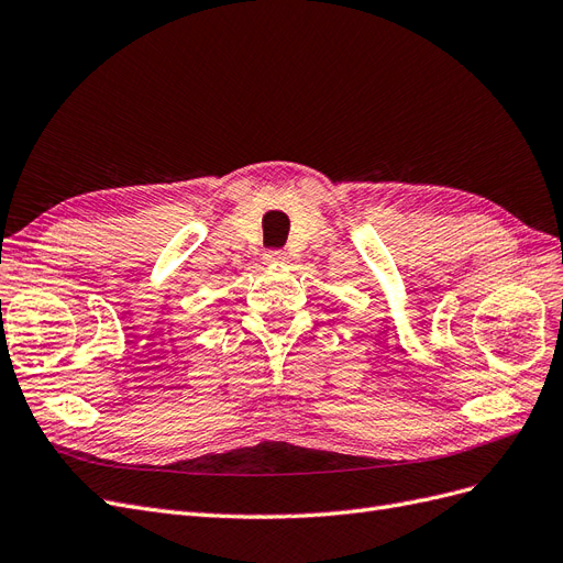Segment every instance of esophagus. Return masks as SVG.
I'll list each match as a JSON object with an SVG mask.
<instances>
[{
	"label": "esophagus",
	"mask_w": 563,
	"mask_h": 563,
	"mask_svg": "<svg viewBox=\"0 0 563 563\" xmlns=\"http://www.w3.org/2000/svg\"><path fill=\"white\" fill-rule=\"evenodd\" d=\"M263 261H265L267 265H282V263L288 261V255H286V251H267Z\"/></svg>",
	"instance_id": "34e87169"
}]
</instances>
